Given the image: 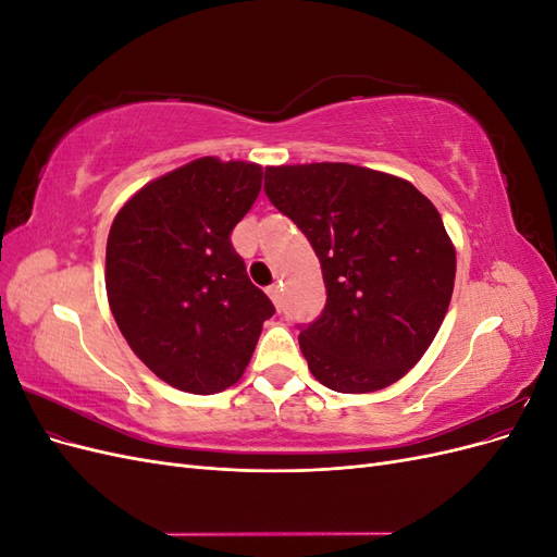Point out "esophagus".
Segmentation results:
<instances>
[{"label": "esophagus", "instance_id": "esophagus-1", "mask_svg": "<svg viewBox=\"0 0 557 557\" xmlns=\"http://www.w3.org/2000/svg\"><path fill=\"white\" fill-rule=\"evenodd\" d=\"M267 295L272 297V301H274V307L276 309H281V301H283V297H281V283H274V285H269L267 288Z\"/></svg>", "mask_w": 557, "mask_h": 557}]
</instances>
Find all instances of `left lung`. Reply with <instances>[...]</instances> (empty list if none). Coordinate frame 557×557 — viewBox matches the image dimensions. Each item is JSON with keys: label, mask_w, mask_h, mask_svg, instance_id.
<instances>
[{"label": "left lung", "mask_w": 557, "mask_h": 557, "mask_svg": "<svg viewBox=\"0 0 557 557\" xmlns=\"http://www.w3.org/2000/svg\"><path fill=\"white\" fill-rule=\"evenodd\" d=\"M264 193L307 234L327 305L299 332L315 381L362 395L393 385L440 332L455 246L413 183L348 162L267 166Z\"/></svg>", "instance_id": "obj_1"}]
</instances>
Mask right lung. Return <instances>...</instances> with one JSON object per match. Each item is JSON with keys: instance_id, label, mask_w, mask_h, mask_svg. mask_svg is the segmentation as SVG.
Masks as SVG:
<instances>
[{"instance_id": "obj_1", "label": "right lung", "mask_w": 557, "mask_h": 557, "mask_svg": "<svg viewBox=\"0 0 557 557\" xmlns=\"http://www.w3.org/2000/svg\"><path fill=\"white\" fill-rule=\"evenodd\" d=\"M260 188V164L209 156L146 183L113 218L111 313L134 356L183 393L237 383L274 315L230 242Z\"/></svg>"}]
</instances>
